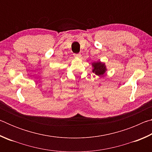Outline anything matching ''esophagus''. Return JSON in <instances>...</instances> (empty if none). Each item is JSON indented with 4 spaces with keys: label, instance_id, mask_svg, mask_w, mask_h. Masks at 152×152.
<instances>
[{
    "label": "esophagus",
    "instance_id": "esophagus-1",
    "mask_svg": "<svg viewBox=\"0 0 152 152\" xmlns=\"http://www.w3.org/2000/svg\"><path fill=\"white\" fill-rule=\"evenodd\" d=\"M74 56L75 58H80L81 55L80 53H74Z\"/></svg>",
    "mask_w": 152,
    "mask_h": 152
}]
</instances>
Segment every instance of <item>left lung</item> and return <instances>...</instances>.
<instances>
[{
  "instance_id": "8db88e82",
  "label": "left lung",
  "mask_w": 152,
  "mask_h": 152,
  "mask_svg": "<svg viewBox=\"0 0 152 152\" xmlns=\"http://www.w3.org/2000/svg\"><path fill=\"white\" fill-rule=\"evenodd\" d=\"M92 67H93L92 72L95 73L96 75L99 76H102L107 70L104 64L101 62V61L92 63Z\"/></svg>"
}]
</instances>
